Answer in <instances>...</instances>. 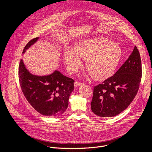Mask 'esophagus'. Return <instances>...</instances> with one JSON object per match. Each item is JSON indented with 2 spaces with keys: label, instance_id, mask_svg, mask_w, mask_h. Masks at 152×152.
I'll list each match as a JSON object with an SVG mask.
<instances>
[{
  "label": "esophagus",
  "instance_id": "obj_1",
  "mask_svg": "<svg viewBox=\"0 0 152 152\" xmlns=\"http://www.w3.org/2000/svg\"><path fill=\"white\" fill-rule=\"evenodd\" d=\"M82 84V83H81L80 82H78V81H76L74 83V85H75V87H78V86H80Z\"/></svg>",
  "mask_w": 152,
  "mask_h": 152
}]
</instances>
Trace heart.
Returning <instances> with one entry per match:
<instances>
[{
  "label": "heart",
  "mask_w": 152,
  "mask_h": 152,
  "mask_svg": "<svg viewBox=\"0 0 152 152\" xmlns=\"http://www.w3.org/2000/svg\"><path fill=\"white\" fill-rule=\"evenodd\" d=\"M122 52L117 42L104 37L82 39L74 46L73 50H65L64 59L67 69L76 72L80 66L79 58L86 59L85 66L93 78L103 80L110 76L121 59Z\"/></svg>",
  "instance_id": "b5f03b06"
}]
</instances>
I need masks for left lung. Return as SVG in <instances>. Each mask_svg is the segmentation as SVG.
I'll return each instance as SVG.
<instances>
[{"label":"left lung","mask_w":152,"mask_h":152,"mask_svg":"<svg viewBox=\"0 0 152 152\" xmlns=\"http://www.w3.org/2000/svg\"><path fill=\"white\" fill-rule=\"evenodd\" d=\"M141 77V57L135 46L117 72L94 87L91 103L92 111L101 117H111L120 114L137 95Z\"/></svg>","instance_id":"1"}]
</instances>
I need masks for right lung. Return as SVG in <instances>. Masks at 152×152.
I'll use <instances>...</instances> for the list:
<instances>
[{
	"mask_svg": "<svg viewBox=\"0 0 152 152\" xmlns=\"http://www.w3.org/2000/svg\"><path fill=\"white\" fill-rule=\"evenodd\" d=\"M38 37L30 40L23 53L35 43ZM19 82L21 90L30 104L39 114L55 117L63 114L69 105L75 80L56 70L48 76L32 75L20 59L18 67Z\"/></svg>",
	"mask_w": 152,
	"mask_h": 152,
	"instance_id": "1",
	"label": "right lung"
}]
</instances>
